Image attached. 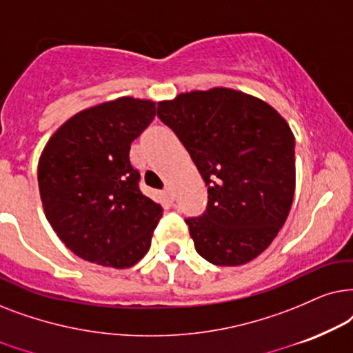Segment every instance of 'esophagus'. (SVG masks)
Returning <instances> with one entry per match:
<instances>
[{
	"label": "esophagus",
	"instance_id": "1",
	"mask_svg": "<svg viewBox=\"0 0 353 353\" xmlns=\"http://www.w3.org/2000/svg\"><path fill=\"white\" fill-rule=\"evenodd\" d=\"M164 194H166V196L169 200H174V190H172V187H166V189H164Z\"/></svg>",
	"mask_w": 353,
	"mask_h": 353
}]
</instances>
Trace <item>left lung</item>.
I'll use <instances>...</instances> for the list:
<instances>
[{"mask_svg":"<svg viewBox=\"0 0 353 353\" xmlns=\"http://www.w3.org/2000/svg\"><path fill=\"white\" fill-rule=\"evenodd\" d=\"M158 117L194 159L208 203L185 218L195 250L218 266L245 265L278 236L292 206L295 139L268 103L231 88L181 93Z\"/></svg>","mask_w":353,"mask_h":353,"instance_id":"8db88e82","label":"left lung"}]
</instances>
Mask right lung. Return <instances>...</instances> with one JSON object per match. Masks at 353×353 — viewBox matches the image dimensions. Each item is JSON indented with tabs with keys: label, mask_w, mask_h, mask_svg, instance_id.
Masks as SVG:
<instances>
[{
	"label": "right lung",
	"mask_w": 353,
	"mask_h": 353,
	"mask_svg": "<svg viewBox=\"0 0 353 353\" xmlns=\"http://www.w3.org/2000/svg\"><path fill=\"white\" fill-rule=\"evenodd\" d=\"M154 114L148 100L101 103L70 117L41 153L39 189L46 219L82 260L130 268L148 252L163 208L140 190L129 153Z\"/></svg>",
	"instance_id": "right-lung-1"
}]
</instances>
